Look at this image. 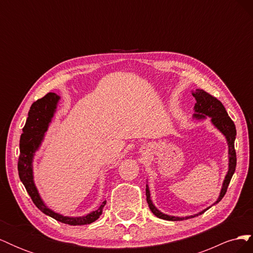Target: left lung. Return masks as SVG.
<instances>
[{
  "label": "left lung",
  "mask_w": 253,
  "mask_h": 253,
  "mask_svg": "<svg viewBox=\"0 0 253 253\" xmlns=\"http://www.w3.org/2000/svg\"><path fill=\"white\" fill-rule=\"evenodd\" d=\"M192 95L195 97L196 103L194 105V114L192 118L196 120H205L207 117L210 118L211 124L213 126L217 128L218 131L225 136L227 144H228V172L225 176V179L223 181V186H221L219 195L217 197V200L215 201L213 205H215L221 201V198L224 197V195L227 192V188L229 186V182H230L232 175L234 174L235 171V167H236V154H235V150H234V140H235V136H236V128L234 122L231 120V118L228 116V113L225 109V106L223 105L219 100L215 97H213L209 95L208 93H206L203 89H196L195 91H192ZM145 195H147V202L149 205L150 210L153 212L154 215L157 217L166 219V220H183V219H188V218H192L195 216L201 215L205 211L208 210L210 207H207L206 209L202 210L201 212H198L196 214H193V215H189V216H173V215H168L166 213H163L160 210H158L155 205L153 204L151 200V193H150V188L147 183V188H145Z\"/></svg>",
  "instance_id": "left-lung-1"
}]
</instances>
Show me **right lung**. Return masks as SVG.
<instances>
[{"mask_svg":"<svg viewBox=\"0 0 253 253\" xmlns=\"http://www.w3.org/2000/svg\"><path fill=\"white\" fill-rule=\"evenodd\" d=\"M60 96L55 93H48L30 106L26 124L23 127L20 138V156L18 162L19 176L27 193L32 197L34 204L44 214L67 225H87L93 223L101 215L106 201L102 202L97 210L91 211L86 215L65 216L51 210L45 205L34 180V157L36 152L41 147L45 134L47 132L53 116H55Z\"/></svg>","mask_w":253,"mask_h":253,"instance_id":"obj_1","label":"right lung"}]
</instances>
